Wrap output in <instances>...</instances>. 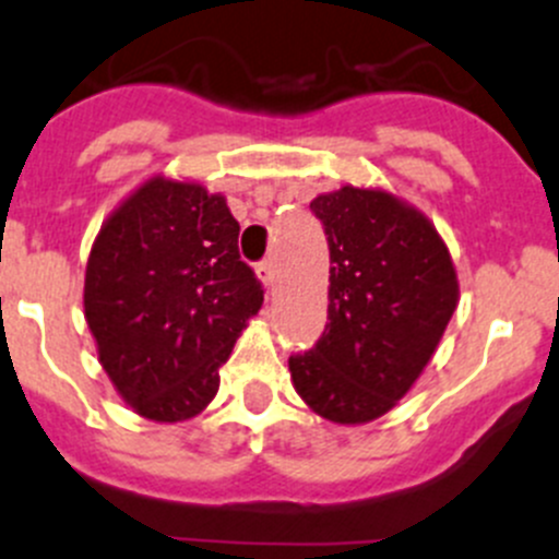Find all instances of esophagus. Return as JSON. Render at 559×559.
<instances>
[{
  "instance_id": "1",
  "label": "esophagus",
  "mask_w": 559,
  "mask_h": 559,
  "mask_svg": "<svg viewBox=\"0 0 559 559\" xmlns=\"http://www.w3.org/2000/svg\"><path fill=\"white\" fill-rule=\"evenodd\" d=\"M255 274H258V280L263 282V285L272 287V285H274V261H263V263H258V266H255Z\"/></svg>"
}]
</instances>
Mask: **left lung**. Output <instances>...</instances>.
<instances>
[{
  "instance_id": "left-lung-1",
  "label": "left lung",
  "mask_w": 559,
  "mask_h": 559,
  "mask_svg": "<svg viewBox=\"0 0 559 559\" xmlns=\"http://www.w3.org/2000/svg\"><path fill=\"white\" fill-rule=\"evenodd\" d=\"M309 209L329 236V323L287 367L309 411L356 427L394 411L421 378L460 280L432 219L383 187L345 185Z\"/></svg>"
}]
</instances>
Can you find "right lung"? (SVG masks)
Returning <instances> with one entry per match:
<instances>
[{
    "mask_svg": "<svg viewBox=\"0 0 559 559\" xmlns=\"http://www.w3.org/2000/svg\"><path fill=\"white\" fill-rule=\"evenodd\" d=\"M261 304L228 201L195 179L141 181L86 261L84 314L99 364L132 413L157 424L206 411Z\"/></svg>",
    "mask_w": 559,
    "mask_h": 559,
    "instance_id": "right-lung-1",
    "label": "right lung"
}]
</instances>
